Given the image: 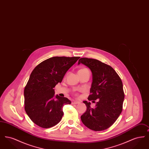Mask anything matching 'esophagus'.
<instances>
[{"mask_svg":"<svg viewBox=\"0 0 149 149\" xmlns=\"http://www.w3.org/2000/svg\"><path fill=\"white\" fill-rule=\"evenodd\" d=\"M80 102H78V101H72V104H79Z\"/></svg>","mask_w":149,"mask_h":149,"instance_id":"esophagus-1","label":"esophagus"}]
</instances>
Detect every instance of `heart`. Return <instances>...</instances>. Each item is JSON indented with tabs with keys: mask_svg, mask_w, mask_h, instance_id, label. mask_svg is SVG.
<instances>
[{
	"mask_svg": "<svg viewBox=\"0 0 149 149\" xmlns=\"http://www.w3.org/2000/svg\"><path fill=\"white\" fill-rule=\"evenodd\" d=\"M86 70H88L87 69H86V68H83V69H80V70H79V71H86Z\"/></svg>",
	"mask_w": 149,
	"mask_h": 149,
	"instance_id": "obj_1",
	"label": "heart"
}]
</instances>
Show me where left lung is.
Instances as JSON below:
<instances>
[{
	"instance_id": "left-lung-1",
	"label": "left lung",
	"mask_w": 149,
	"mask_h": 149,
	"mask_svg": "<svg viewBox=\"0 0 149 149\" xmlns=\"http://www.w3.org/2000/svg\"><path fill=\"white\" fill-rule=\"evenodd\" d=\"M84 64L92 73L91 94L88 99L97 103L95 108L91 102L84 101L86 111L81 116L86 127L100 131L111 127L117 120L122 111L125 94L122 80L113 69L98 60L83 57L78 65Z\"/></svg>"
}]
</instances>
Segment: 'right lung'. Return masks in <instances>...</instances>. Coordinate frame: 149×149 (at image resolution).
Segmentation results:
<instances>
[{
    "label": "right lung",
    "mask_w": 149,
    "mask_h": 149,
    "mask_svg": "<svg viewBox=\"0 0 149 149\" xmlns=\"http://www.w3.org/2000/svg\"><path fill=\"white\" fill-rule=\"evenodd\" d=\"M80 57H52L38 64L31 72L24 90V109L29 118L45 128L55 126L61 120L66 97L55 95L54 88L61 83L67 71Z\"/></svg>",
    "instance_id": "add662e5"
}]
</instances>
